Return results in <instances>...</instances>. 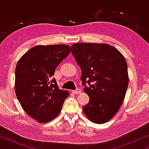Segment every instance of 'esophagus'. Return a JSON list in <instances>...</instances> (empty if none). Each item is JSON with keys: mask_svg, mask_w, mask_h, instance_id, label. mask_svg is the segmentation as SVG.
Segmentation results:
<instances>
[{"mask_svg": "<svg viewBox=\"0 0 149 149\" xmlns=\"http://www.w3.org/2000/svg\"><path fill=\"white\" fill-rule=\"evenodd\" d=\"M72 92L74 93V94H79V93H81V90L80 89H77L76 90L72 91Z\"/></svg>", "mask_w": 149, "mask_h": 149, "instance_id": "esophagus-1", "label": "esophagus"}]
</instances>
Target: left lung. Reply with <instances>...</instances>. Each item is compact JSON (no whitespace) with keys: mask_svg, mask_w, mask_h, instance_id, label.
<instances>
[{"mask_svg":"<svg viewBox=\"0 0 149 149\" xmlns=\"http://www.w3.org/2000/svg\"><path fill=\"white\" fill-rule=\"evenodd\" d=\"M71 52L81 69L83 90L89 97L83 113L93 123H107L119 111L127 89L125 58L115 47L105 43H75Z\"/></svg>","mask_w":149,"mask_h":149,"instance_id":"left-lung-1","label":"left lung"}]
</instances>
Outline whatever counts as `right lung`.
Masks as SVG:
<instances>
[{"mask_svg":"<svg viewBox=\"0 0 149 149\" xmlns=\"http://www.w3.org/2000/svg\"><path fill=\"white\" fill-rule=\"evenodd\" d=\"M70 52L66 45H37L28 50L16 65V96L26 113L39 123L56 118L68 96V91L59 89L53 76Z\"/></svg>","mask_w":149,"mask_h":149,"instance_id":"obj_1","label":"right lung"}]
</instances>
